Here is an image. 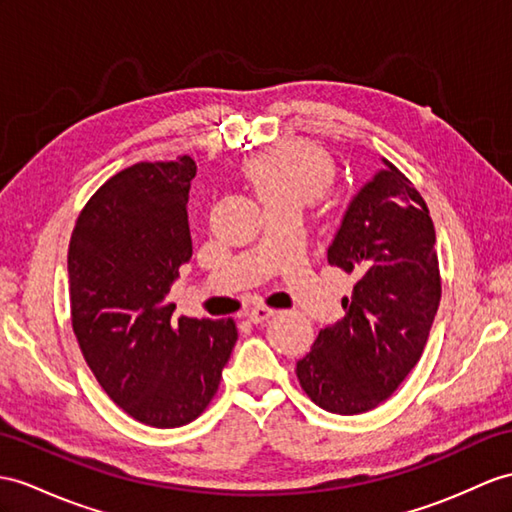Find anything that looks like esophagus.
<instances>
[{"label": "esophagus", "instance_id": "1", "mask_svg": "<svg viewBox=\"0 0 512 512\" xmlns=\"http://www.w3.org/2000/svg\"><path fill=\"white\" fill-rule=\"evenodd\" d=\"M273 315H276V310H271L267 306H254L252 310H247V319L252 323H263Z\"/></svg>", "mask_w": 512, "mask_h": 512}]
</instances>
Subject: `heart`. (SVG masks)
I'll return each mask as SVG.
<instances>
[{
  "mask_svg": "<svg viewBox=\"0 0 512 512\" xmlns=\"http://www.w3.org/2000/svg\"><path fill=\"white\" fill-rule=\"evenodd\" d=\"M245 176L267 208L304 206L328 191L334 165L323 149L286 141L249 160Z\"/></svg>",
  "mask_w": 512,
  "mask_h": 512,
  "instance_id": "1",
  "label": "heart"
}]
</instances>
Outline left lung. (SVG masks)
<instances>
[{
	"mask_svg": "<svg viewBox=\"0 0 512 512\" xmlns=\"http://www.w3.org/2000/svg\"><path fill=\"white\" fill-rule=\"evenodd\" d=\"M430 210L404 173L384 160L352 197L328 263L356 278L345 317L319 330L297 360V380L336 415L376 408L404 382L426 347L441 302Z\"/></svg>",
	"mask_w": 512,
	"mask_h": 512,
	"instance_id": "8db88e82",
	"label": "left lung"
}]
</instances>
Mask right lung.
<instances>
[{"instance_id":"obj_1","label":"right lung","mask_w":512,"mask_h":512,"mask_svg":"<svg viewBox=\"0 0 512 512\" xmlns=\"http://www.w3.org/2000/svg\"><path fill=\"white\" fill-rule=\"evenodd\" d=\"M197 165L139 162L82 208L69 243L71 323L86 365L130 417L178 428L204 413L239 339L232 319L171 317L193 256L189 189Z\"/></svg>"}]
</instances>
